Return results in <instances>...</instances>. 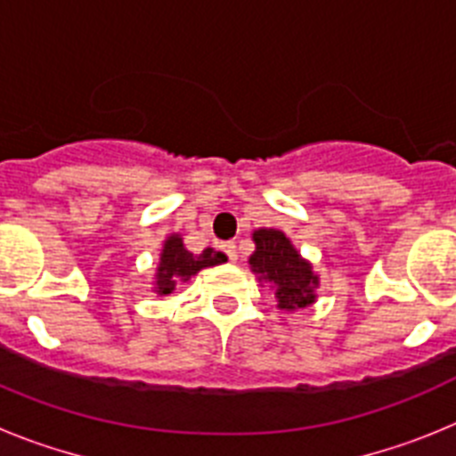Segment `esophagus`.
Returning <instances> with one entry per match:
<instances>
[{
  "instance_id": "obj_1",
  "label": "esophagus",
  "mask_w": 456,
  "mask_h": 456,
  "mask_svg": "<svg viewBox=\"0 0 456 456\" xmlns=\"http://www.w3.org/2000/svg\"><path fill=\"white\" fill-rule=\"evenodd\" d=\"M221 251H224L225 256H228V260H231V263H235V260H237L235 241H224V244H221Z\"/></svg>"
}]
</instances>
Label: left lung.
<instances>
[{
    "mask_svg": "<svg viewBox=\"0 0 456 456\" xmlns=\"http://www.w3.org/2000/svg\"><path fill=\"white\" fill-rule=\"evenodd\" d=\"M253 241L256 251L248 257V265L260 281L276 289L278 308L297 310L315 304L320 278L308 260H304L292 241L285 237V232L276 228H257L253 231Z\"/></svg>",
    "mask_w": 456,
    "mask_h": 456,
    "instance_id": "obj_1",
    "label": "left lung"
}]
</instances>
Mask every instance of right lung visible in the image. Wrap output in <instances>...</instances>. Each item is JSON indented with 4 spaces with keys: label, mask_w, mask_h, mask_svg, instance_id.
<instances>
[{
    "label": "right lung",
    "mask_w": 456,
    "mask_h": 456,
    "mask_svg": "<svg viewBox=\"0 0 456 456\" xmlns=\"http://www.w3.org/2000/svg\"><path fill=\"white\" fill-rule=\"evenodd\" d=\"M225 263V256L215 248H205L200 256H193L191 251H187L183 244V237L171 235L167 237L162 248V256H159V265H157L155 273V292L159 297L164 294H171L175 289V285L180 281H189L191 276L200 272L205 267H215V265Z\"/></svg>",
    "instance_id": "add662e5"
}]
</instances>
